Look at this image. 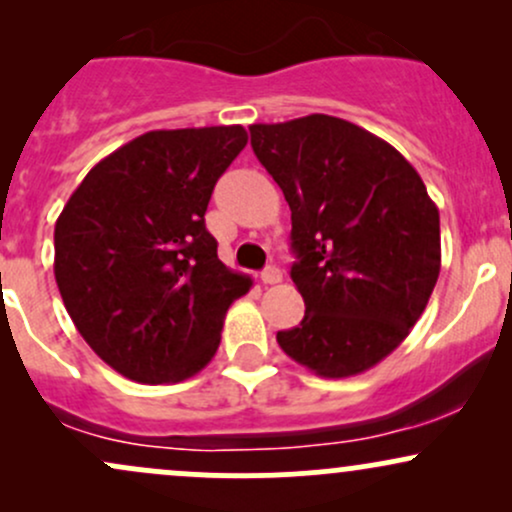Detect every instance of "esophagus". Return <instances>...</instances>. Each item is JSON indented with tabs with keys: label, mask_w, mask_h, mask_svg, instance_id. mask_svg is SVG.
Returning a JSON list of instances; mask_svg holds the SVG:
<instances>
[{
	"label": "esophagus",
	"mask_w": 512,
	"mask_h": 512,
	"mask_svg": "<svg viewBox=\"0 0 512 512\" xmlns=\"http://www.w3.org/2000/svg\"><path fill=\"white\" fill-rule=\"evenodd\" d=\"M260 279H262V284H264V286H269V284H279V281H281V269H279V267H274V264H269V267L264 269V272L260 274Z\"/></svg>",
	"instance_id": "34e87169"
}]
</instances>
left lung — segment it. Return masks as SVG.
Returning <instances> with one entry per match:
<instances>
[{
    "label": "left lung",
    "mask_w": 512,
    "mask_h": 512,
    "mask_svg": "<svg viewBox=\"0 0 512 512\" xmlns=\"http://www.w3.org/2000/svg\"><path fill=\"white\" fill-rule=\"evenodd\" d=\"M250 144L291 209L301 325L276 332L322 378L373 368L404 342L440 274V216L395 146L354 122L308 115L250 125Z\"/></svg>",
    "instance_id": "left-lung-1"
}]
</instances>
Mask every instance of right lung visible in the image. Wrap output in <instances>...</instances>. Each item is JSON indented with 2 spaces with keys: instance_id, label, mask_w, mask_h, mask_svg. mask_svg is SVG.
Instances as JSON below:
<instances>
[{
  "instance_id": "obj_1",
  "label": "right lung",
  "mask_w": 512,
  "mask_h": 512,
  "mask_svg": "<svg viewBox=\"0 0 512 512\" xmlns=\"http://www.w3.org/2000/svg\"><path fill=\"white\" fill-rule=\"evenodd\" d=\"M240 125L156 129L96 163L55 223V279L86 344L129 380L180 383L214 358L228 305L250 291L216 255V180Z\"/></svg>"
}]
</instances>
